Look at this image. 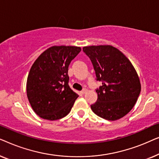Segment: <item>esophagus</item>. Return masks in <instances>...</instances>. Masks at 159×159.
<instances>
[{"label": "esophagus", "instance_id": "1", "mask_svg": "<svg viewBox=\"0 0 159 159\" xmlns=\"http://www.w3.org/2000/svg\"><path fill=\"white\" fill-rule=\"evenodd\" d=\"M86 92H87V89H83V90L81 91V93L82 94H84Z\"/></svg>", "mask_w": 159, "mask_h": 159}]
</instances>
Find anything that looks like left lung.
I'll return each mask as SVG.
<instances>
[{
	"mask_svg": "<svg viewBox=\"0 0 159 159\" xmlns=\"http://www.w3.org/2000/svg\"><path fill=\"white\" fill-rule=\"evenodd\" d=\"M90 58L97 80L98 100L91 105L95 114L106 120L122 118L134 107L141 90L140 78L125 54L112 45L83 47Z\"/></svg>",
	"mask_w": 159,
	"mask_h": 159,
	"instance_id": "left-lung-1",
	"label": "left lung"
}]
</instances>
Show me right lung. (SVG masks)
I'll return each mask as SVG.
<instances>
[{
  "instance_id": "add662e5",
  "label": "right lung",
  "mask_w": 159,
  "mask_h": 159,
  "mask_svg": "<svg viewBox=\"0 0 159 159\" xmlns=\"http://www.w3.org/2000/svg\"><path fill=\"white\" fill-rule=\"evenodd\" d=\"M81 48L53 45L43 52L30 69L27 95L41 118L57 120L70 112L78 94L69 86L68 68Z\"/></svg>"
}]
</instances>
